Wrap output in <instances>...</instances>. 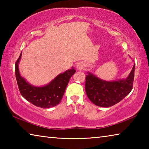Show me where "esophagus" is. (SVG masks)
<instances>
[{
    "label": "esophagus",
    "mask_w": 149,
    "mask_h": 149,
    "mask_svg": "<svg viewBox=\"0 0 149 149\" xmlns=\"http://www.w3.org/2000/svg\"><path fill=\"white\" fill-rule=\"evenodd\" d=\"M85 64H84V63H79L77 65V68L79 70H83L85 68Z\"/></svg>",
    "instance_id": "1"
}]
</instances>
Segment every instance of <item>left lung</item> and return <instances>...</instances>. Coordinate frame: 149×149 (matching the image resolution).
<instances>
[{
    "label": "left lung",
    "mask_w": 149,
    "mask_h": 149,
    "mask_svg": "<svg viewBox=\"0 0 149 149\" xmlns=\"http://www.w3.org/2000/svg\"><path fill=\"white\" fill-rule=\"evenodd\" d=\"M134 73L135 64L126 79L106 81L87 72L85 77V91L88 98L98 107H110L117 104L132 90Z\"/></svg>",
    "instance_id": "left-lung-1"
}]
</instances>
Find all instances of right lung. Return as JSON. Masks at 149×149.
I'll return each instance as SVG.
<instances>
[{
  "mask_svg": "<svg viewBox=\"0 0 149 149\" xmlns=\"http://www.w3.org/2000/svg\"><path fill=\"white\" fill-rule=\"evenodd\" d=\"M22 52L15 64V74L19 92L25 99L42 108L54 107L61 101L70 77L75 74L72 68L59 74L49 84L43 87H35L26 81L19 74L18 63Z\"/></svg>",
  "mask_w": 149,
  "mask_h": 149,
  "instance_id": "1",
  "label": "right lung"
}]
</instances>
